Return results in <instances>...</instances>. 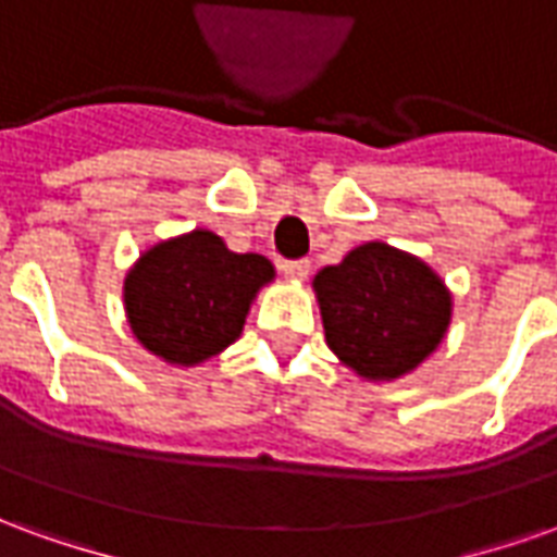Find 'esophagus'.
<instances>
[{
	"mask_svg": "<svg viewBox=\"0 0 557 557\" xmlns=\"http://www.w3.org/2000/svg\"><path fill=\"white\" fill-rule=\"evenodd\" d=\"M280 271L289 280H307L310 274V262L307 259H295V262H280Z\"/></svg>",
	"mask_w": 557,
	"mask_h": 557,
	"instance_id": "34e87169",
	"label": "esophagus"
}]
</instances>
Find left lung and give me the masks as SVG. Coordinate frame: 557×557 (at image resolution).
Segmentation results:
<instances>
[{"instance_id": "1", "label": "left lung", "mask_w": 557, "mask_h": 557, "mask_svg": "<svg viewBox=\"0 0 557 557\" xmlns=\"http://www.w3.org/2000/svg\"><path fill=\"white\" fill-rule=\"evenodd\" d=\"M327 349L363 382H397L442 346L454 295L420 256L367 242L313 277Z\"/></svg>"}]
</instances>
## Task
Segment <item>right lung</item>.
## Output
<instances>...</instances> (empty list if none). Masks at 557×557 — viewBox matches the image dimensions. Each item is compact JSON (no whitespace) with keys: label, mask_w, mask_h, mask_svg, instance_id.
Here are the masks:
<instances>
[{"label":"right lung","mask_w":557,"mask_h":557,"mask_svg":"<svg viewBox=\"0 0 557 557\" xmlns=\"http://www.w3.org/2000/svg\"><path fill=\"white\" fill-rule=\"evenodd\" d=\"M274 277L271 259L232 253L211 230L172 235L127 268V327L163 363L199 367L242 337L256 295Z\"/></svg>","instance_id":"1"}]
</instances>
